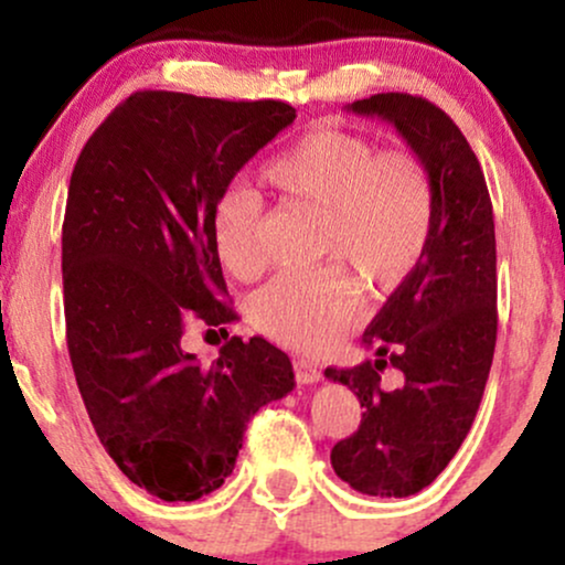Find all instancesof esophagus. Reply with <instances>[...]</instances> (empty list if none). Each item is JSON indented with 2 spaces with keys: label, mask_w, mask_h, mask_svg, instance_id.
I'll use <instances>...</instances> for the list:
<instances>
[{
  "label": "esophagus",
  "mask_w": 565,
  "mask_h": 565,
  "mask_svg": "<svg viewBox=\"0 0 565 565\" xmlns=\"http://www.w3.org/2000/svg\"><path fill=\"white\" fill-rule=\"evenodd\" d=\"M295 374H297V382H300V385H313V382L321 380L319 369L310 364V361H302V359L295 361Z\"/></svg>",
  "instance_id": "1"
}]
</instances>
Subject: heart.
<instances>
[{
  "instance_id": "heart-1",
  "label": "heart",
  "mask_w": 565,
  "mask_h": 565,
  "mask_svg": "<svg viewBox=\"0 0 565 565\" xmlns=\"http://www.w3.org/2000/svg\"><path fill=\"white\" fill-rule=\"evenodd\" d=\"M263 180L281 196L323 210L321 257L345 263L374 291L414 274L436 225V183L423 157L380 151L364 135L337 127L305 132L265 164ZM212 242L223 268L242 281L263 274V201L231 185L212 210ZM359 310V284L342 265L278 276L257 291L252 321L297 350L340 340Z\"/></svg>"
}]
</instances>
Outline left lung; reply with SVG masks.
Instances as JSON below:
<instances>
[{"label":"left lung","instance_id":"obj_1","mask_svg":"<svg viewBox=\"0 0 565 565\" xmlns=\"http://www.w3.org/2000/svg\"><path fill=\"white\" fill-rule=\"evenodd\" d=\"M348 108L391 121L436 183L423 260L364 332L377 359L323 372L364 408L359 430L334 444L337 476L361 494L408 497L451 462L481 406L497 345L494 212L470 142L430 100L380 93ZM385 367L399 372L395 388Z\"/></svg>","mask_w":565,"mask_h":565}]
</instances>
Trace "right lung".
<instances>
[{"mask_svg": "<svg viewBox=\"0 0 565 565\" xmlns=\"http://www.w3.org/2000/svg\"><path fill=\"white\" fill-rule=\"evenodd\" d=\"M295 116L281 100L142 89L106 116L71 172V366L103 449L164 502L220 489L246 423L295 387L289 355L263 337H231L210 369L183 348L191 319L220 334L238 319L225 300L212 210Z\"/></svg>", "mask_w": 565, "mask_h": 565, "instance_id": "obj_1", "label": "right lung"}]
</instances>
